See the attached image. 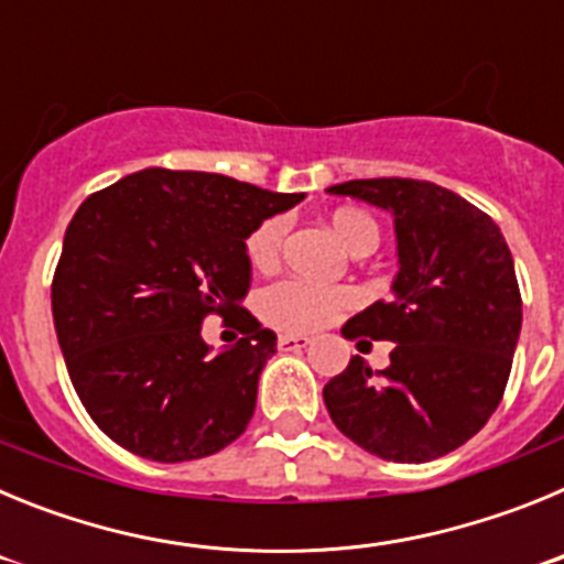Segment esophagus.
I'll return each mask as SVG.
<instances>
[{
  "instance_id": "1",
  "label": "esophagus",
  "mask_w": 564,
  "mask_h": 564,
  "mask_svg": "<svg viewBox=\"0 0 564 564\" xmlns=\"http://www.w3.org/2000/svg\"><path fill=\"white\" fill-rule=\"evenodd\" d=\"M311 347V336H296V333H282L279 336V350L285 352H299Z\"/></svg>"
}]
</instances>
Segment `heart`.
<instances>
[{"instance_id":"obj_1","label":"heart","mask_w":564,"mask_h":564,"mask_svg":"<svg viewBox=\"0 0 564 564\" xmlns=\"http://www.w3.org/2000/svg\"><path fill=\"white\" fill-rule=\"evenodd\" d=\"M330 228L352 257H367L378 248V223L358 208H338L330 217ZM282 242H285L282 217H271L253 228L246 242L251 265L259 271L276 265ZM350 302V291H344V288H316L302 279H282L259 293V313L265 322L282 327V330H316Z\"/></svg>"}]
</instances>
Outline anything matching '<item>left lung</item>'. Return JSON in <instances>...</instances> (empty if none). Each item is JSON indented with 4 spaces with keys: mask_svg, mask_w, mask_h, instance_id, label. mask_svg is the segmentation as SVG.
Masks as SVG:
<instances>
[{
    "mask_svg": "<svg viewBox=\"0 0 564 564\" xmlns=\"http://www.w3.org/2000/svg\"><path fill=\"white\" fill-rule=\"evenodd\" d=\"M327 192L390 212L398 242L392 299L341 327L344 338L395 341L390 367L372 372L352 356L327 381V412L383 460L449 455L497 410L520 341L522 299L506 237L488 214L435 183L376 177Z\"/></svg>",
    "mask_w": 564,
    "mask_h": 564,
    "instance_id": "left-lung-1",
    "label": "left lung"
}]
</instances>
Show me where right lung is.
<instances>
[{
  "label": "right lung",
  "instance_id": "obj_1",
  "mask_svg": "<svg viewBox=\"0 0 564 564\" xmlns=\"http://www.w3.org/2000/svg\"><path fill=\"white\" fill-rule=\"evenodd\" d=\"M305 194L226 174L143 169L89 194L64 234L53 322L89 417L132 455L200 460L246 432L276 333L242 307L246 239ZM217 312L243 338L212 354Z\"/></svg>",
  "mask_w": 564,
  "mask_h": 564
}]
</instances>
